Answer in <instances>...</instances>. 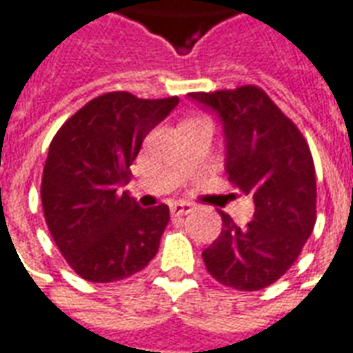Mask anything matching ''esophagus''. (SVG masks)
<instances>
[{"label": "esophagus", "mask_w": 353, "mask_h": 353, "mask_svg": "<svg viewBox=\"0 0 353 353\" xmlns=\"http://www.w3.org/2000/svg\"><path fill=\"white\" fill-rule=\"evenodd\" d=\"M194 209V205L188 203V201H172L171 203V214L174 216H181V214H186Z\"/></svg>", "instance_id": "34e87169"}]
</instances>
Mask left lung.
<instances>
[{"mask_svg": "<svg viewBox=\"0 0 353 353\" xmlns=\"http://www.w3.org/2000/svg\"><path fill=\"white\" fill-rule=\"evenodd\" d=\"M224 127L226 174L252 197L239 228L221 211L222 232L203 251L207 272L237 291H261L299 259L316 224V169L306 139L261 87L190 92Z\"/></svg>", "mask_w": 353, "mask_h": 353, "instance_id": "left-lung-1", "label": "left lung"}]
</instances>
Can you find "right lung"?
I'll use <instances>...</instances> for the list:
<instances>
[{
	"mask_svg": "<svg viewBox=\"0 0 353 353\" xmlns=\"http://www.w3.org/2000/svg\"><path fill=\"white\" fill-rule=\"evenodd\" d=\"M176 104L179 97L106 92L77 110L51 141L41 179L45 222L70 268L87 281H119L156 256L169 207L142 209L119 186L129 182L146 134Z\"/></svg>",
	"mask_w": 353,
	"mask_h": 353,
	"instance_id": "right-lung-1",
	"label": "right lung"
}]
</instances>
